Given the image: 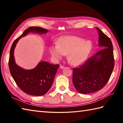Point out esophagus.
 <instances>
[{
    "label": "esophagus",
    "mask_w": 123,
    "mask_h": 123,
    "mask_svg": "<svg viewBox=\"0 0 123 123\" xmlns=\"http://www.w3.org/2000/svg\"><path fill=\"white\" fill-rule=\"evenodd\" d=\"M60 68H61V69H63L64 68V66H63V65H60Z\"/></svg>",
    "instance_id": "1"
}]
</instances>
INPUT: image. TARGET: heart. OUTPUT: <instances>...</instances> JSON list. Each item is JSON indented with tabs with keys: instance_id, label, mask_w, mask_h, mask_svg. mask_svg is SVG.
Masks as SVG:
<instances>
[{
	"instance_id": "heart-1",
	"label": "heart",
	"mask_w": 123,
	"mask_h": 123,
	"mask_svg": "<svg viewBox=\"0 0 123 123\" xmlns=\"http://www.w3.org/2000/svg\"><path fill=\"white\" fill-rule=\"evenodd\" d=\"M92 48L90 41L77 36H67L62 38L59 44L52 46L50 52L55 59H61L68 54V60L70 64L77 66L85 61Z\"/></svg>"
}]
</instances>
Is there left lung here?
I'll list each match as a JSON object with an SVG mask.
<instances>
[{
	"label": "left lung",
	"instance_id": "obj_1",
	"mask_svg": "<svg viewBox=\"0 0 123 123\" xmlns=\"http://www.w3.org/2000/svg\"><path fill=\"white\" fill-rule=\"evenodd\" d=\"M99 34V45L103 47L84 63L73 69L72 82L82 94L96 92L103 88L110 78L114 67L113 46L111 39L96 27Z\"/></svg>",
	"mask_w": 123,
	"mask_h": 123
}]
</instances>
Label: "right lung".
I'll use <instances>...</instances> for the list:
<instances>
[{
	"label": "right lung",
	"instance_id": "add662e5",
	"mask_svg": "<svg viewBox=\"0 0 123 123\" xmlns=\"http://www.w3.org/2000/svg\"><path fill=\"white\" fill-rule=\"evenodd\" d=\"M48 30L40 27H30L13 42L10 50L9 71L13 79L23 92L30 95L43 96L48 92L53 84L59 65L41 62L35 69L24 70L18 66L15 62L14 52L18 41L30 32L44 34Z\"/></svg>",
	"mask_w": 123,
	"mask_h": 123
}]
</instances>
